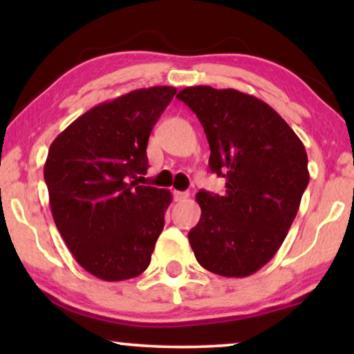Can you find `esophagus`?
<instances>
[{
	"label": "esophagus",
	"mask_w": 354,
	"mask_h": 354,
	"mask_svg": "<svg viewBox=\"0 0 354 354\" xmlns=\"http://www.w3.org/2000/svg\"><path fill=\"white\" fill-rule=\"evenodd\" d=\"M188 196H190V193H188V192L174 190V200H176V201H183V200H187Z\"/></svg>",
	"instance_id": "esophagus-1"
}]
</instances>
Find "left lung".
I'll list each match as a JSON object with an SVG mask.
<instances>
[{"label": "left lung", "mask_w": 354, "mask_h": 354, "mask_svg": "<svg viewBox=\"0 0 354 354\" xmlns=\"http://www.w3.org/2000/svg\"><path fill=\"white\" fill-rule=\"evenodd\" d=\"M205 129L211 172L225 178L222 196L200 190V222L188 232L209 272L246 277L283 243L309 183L308 154L292 127L256 96L234 88L178 91Z\"/></svg>", "instance_id": "8db88e82"}]
</instances>
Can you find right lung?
<instances>
[{
	"mask_svg": "<svg viewBox=\"0 0 354 354\" xmlns=\"http://www.w3.org/2000/svg\"><path fill=\"white\" fill-rule=\"evenodd\" d=\"M176 93L151 86L95 106L48 151L55 224L77 263L106 282L137 277L151 263L172 195L132 178L147 174L149 133Z\"/></svg>",
	"mask_w": 354,
	"mask_h": 354,
	"instance_id": "right-lung-1",
	"label": "right lung"
}]
</instances>
